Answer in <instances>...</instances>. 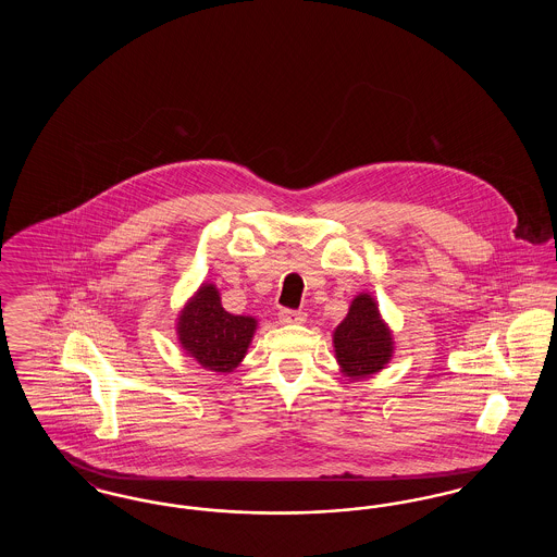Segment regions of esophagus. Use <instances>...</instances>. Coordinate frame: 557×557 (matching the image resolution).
Wrapping results in <instances>:
<instances>
[{
	"label": "esophagus",
	"instance_id": "34e87169",
	"mask_svg": "<svg viewBox=\"0 0 557 557\" xmlns=\"http://www.w3.org/2000/svg\"><path fill=\"white\" fill-rule=\"evenodd\" d=\"M277 318L282 323H302L307 315L302 311H294V309H280Z\"/></svg>",
	"mask_w": 557,
	"mask_h": 557
}]
</instances>
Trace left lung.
I'll return each instance as SVG.
<instances>
[{"instance_id":"8db88e82","label":"left lung","mask_w":557,"mask_h":557,"mask_svg":"<svg viewBox=\"0 0 557 557\" xmlns=\"http://www.w3.org/2000/svg\"><path fill=\"white\" fill-rule=\"evenodd\" d=\"M334 348L350 377L371 375L393 357V336L370 294H359L352 300L348 315L334 332Z\"/></svg>"}]
</instances>
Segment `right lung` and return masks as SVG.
<instances>
[{"instance_id":"right-lung-1","label":"right lung","mask_w":557,"mask_h":557,"mask_svg":"<svg viewBox=\"0 0 557 557\" xmlns=\"http://www.w3.org/2000/svg\"><path fill=\"white\" fill-rule=\"evenodd\" d=\"M257 321L232 315L221 307L214 286L205 284L180 318V341L207 370L232 371L252 341Z\"/></svg>"}]
</instances>
